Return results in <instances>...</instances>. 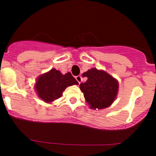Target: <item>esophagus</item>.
<instances>
[{
  "instance_id": "34e87169",
  "label": "esophagus",
  "mask_w": 156,
  "mask_h": 156,
  "mask_svg": "<svg viewBox=\"0 0 156 156\" xmlns=\"http://www.w3.org/2000/svg\"><path fill=\"white\" fill-rule=\"evenodd\" d=\"M75 78H76L77 81H78L79 84H81V83L82 82V77H81V75H78V76L75 77Z\"/></svg>"
}]
</instances>
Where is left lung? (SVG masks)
Segmentation results:
<instances>
[{"label":"left lung","mask_w":156,"mask_h":156,"mask_svg":"<svg viewBox=\"0 0 156 156\" xmlns=\"http://www.w3.org/2000/svg\"><path fill=\"white\" fill-rule=\"evenodd\" d=\"M85 83L80 84L86 102L93 109L107 108L114 102L119 91V81L107 72L90 69L83 74Z\"/></svg>","instance_id":"1"}]
</instances>
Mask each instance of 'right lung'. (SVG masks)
<instances>
[{"instance_id":"add662e5","label":"right lung","mask_w":156,"mask_h":156,"mask_svg":"<svg viewBox=\"0 0 156 156\" xmlns=\"http://www.w3.org/2000/svg\"><path fill=\"white\" fill-rule=\"evenodd\" d=\"M78 84L70 72L62 75L59 70L52 69L37 78L34 89L43 101L50 103L62 96V92L69 86Z\"/></svg>"}]
</instances>
